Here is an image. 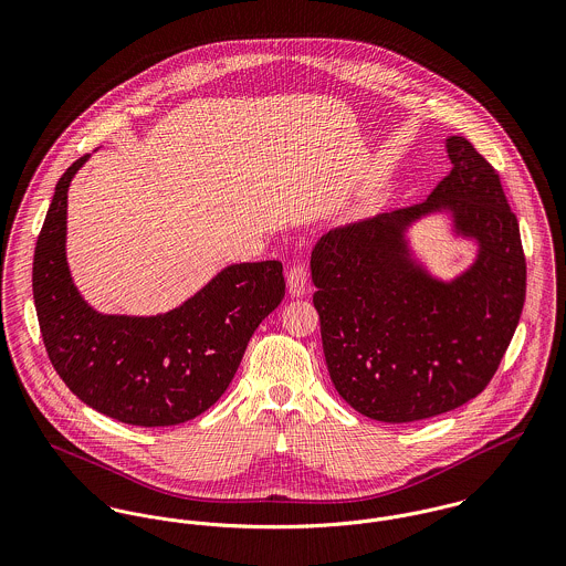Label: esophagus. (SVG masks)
Returning <instances> with one entry per match:
<instances>
[{
    "instance_id": "esophagus-1",
    "label": "esophagus",
    "mask_w": 566,
    "mask_h": 566,
    "mask_svg": "<svg viewBox=\"0 0 566 566\" xmlns=\"http://www.w3.org/2000/svg\"><path fill=\"white\" fill-rule=\"evenodd\" d=\"M287 290L292 296H303L307 290V268L305 263H294L287 270Z\"/></svg>"
}]
</instances>
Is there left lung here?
<instances>
[{
  "mask_svg": "<svg viewBox=\"0 0 566 566\" xmlns=\"http://www.w3.org/2000/svg\"><path fill=\"white\" fill-rule=\"evenodd\" d=\"M413 207L328 231L312 252L314 307L337 395L381 422H411L475 399L494 377L525 303V254L496 169L464 137ZM447 208L481 243L476 263L438 282L408 256L406 227Z\"/></svg>",
  "mask_w": 566,
  "mask_h": 566,
  "instance_id": "left-lung-1",
  "label": "left lung"
}]
</instances>
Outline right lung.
Returning <instances> with one entry per match:
<instances>
[{
    "label": "right lung",
    "instance_id": "obj_1",
    "mask_svg": "<svg viewBox=\"0 0 566 566\" xmlns=\"http://www.w3.org/2000/svg\"><path fill=\"white\" fill-rule=\"evenodd\" d=\"M86 159L56 182L34 250L32 292L48 357L82 403L104 416L137 427L191 420L224 395L254 328L283 301V265H229L161 316L97 314L74 287L65 256L67 189Z\"/></svg>",
    "mask_w": 566,
    "mask_h": 566
}]
</instances>
